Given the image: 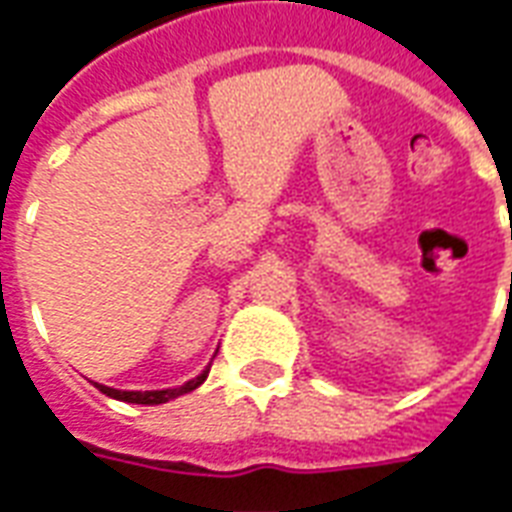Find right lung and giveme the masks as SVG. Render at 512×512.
Segmentation results:
<instances>
[{
    "label": "right lung",
    "mask_w": 512,
    "mask_h": 512,
    "mask_svg": "<svg viewBox=\"0 0 512 512\" xmlns=\"http://www.w3.org/2000/svg\"><path fill=\"white\" fill-rule=\"evenodd\" d=\"M208 370L211 367H205L200 376L191 378L183 386H175V389H147V392H128V389H112V386L104 384H95L106 397H115V400H123V403H136V406H158V403H169V400H175V397L186 395L191 389H197V386L208 378Z\"/></svg>",
    "instance_id": "1"
}]
</instances>
